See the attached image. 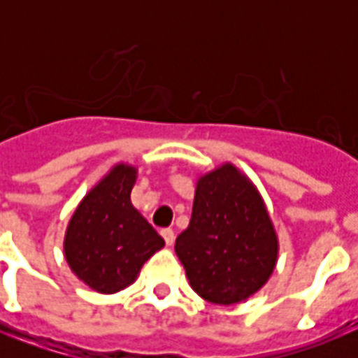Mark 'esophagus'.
<instances>
[{
    "label": "esophagus",
    "mask_w": 358,
    "mask_h": 358,
    "mask_svg": "<svg viewBox=\"0 0 358 358\" xmlns=\"http://www.w3.org/2000/svg\"><path fill=\"white\" fill-rule=\"evenodd\" d=\"M162 236H163V239H165V243H167L169 247L174 243V230L173 229H163Z\"/></svg>",
    "instance_id": "1"
}]
</instances>
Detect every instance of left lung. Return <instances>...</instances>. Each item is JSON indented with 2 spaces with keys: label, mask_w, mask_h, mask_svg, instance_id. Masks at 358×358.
Wrapping results in <instances>:
<instances>
[{
  "label": "left lung",
  "mask_w": 358,
  "mask_h": 358,
  "mask_svg": "<svg viewBox=\"0 0 358 358\" xmlns=\"http://www.w3.org/2000/svg\"><path fill=\"white\" fill-rule=\"evenodd\" d=\"M174 250L191 288L215 305H236L269 280L278 238L256 185L232 163L196 180L189 227Z\"/></svg>",
  "instance_id": "1"
}]
</instances>
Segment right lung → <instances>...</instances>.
<instances>
[{"label":"right lung","mask_w":358,"mask_h":358,"mask_svg":"<svg viewBox=\"0 0 358 358\" xmlns=\"http://www.w3.org/2000/svg\"><path fill=\"white\" fill-rule=\"evenodd\" d=\"M137 167L117 163L78 204L64 234V258L98 294H117L163 249V238L131 204Z\"/></svg>","instance_id":"right-lung-1"}]
</instances>
